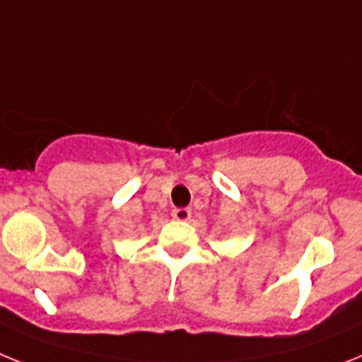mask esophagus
<instances>
[{
    "mask_svg": "<svg viewBox=\"0 0 362 362\" xmlns=\"http://www.w3.org/2000/svg\"><path fill=\"white\" fill-rule=\"evenodd\" d=\"M191 209L189 208H176L173 209V218L176 221H189Z\"/></svg>",
    "mask_w": 362,
    "mask_h": 362,
    "instance_id": "1",
    "label": "esophagus"
}]
</instances>
